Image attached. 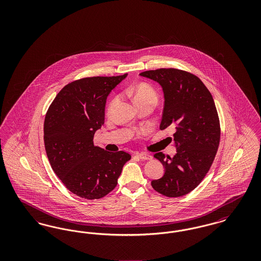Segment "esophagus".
Instances as JSON below:
<instances>
[{"label": "esophagus", "mask_w": 261, "mask_h": 261, "mask_svg": "<svg viewBox=\"0 0 261 261\" xmlns=\"http://www.w3.org/2000/svg\"><path fill=\"white\" fill-rule=\"evenodd\" d=\"M136 156L140 160H143V161H149L151 160L152 156L149 154V153H146V152H137Z\"/></svg>", "instance_id": "1"}]
</instances>
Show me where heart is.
<instances>
[{"mask_svg":"<svg viewBox=\"0 0 261 261\" xmlns=\"http://www.w3.org/2000/svg\"><path fill=\"white\" fill-rule=\"evenodd\" d=\"M126 94L133 99L136 105L141 103V102H145V101H152L155 103L159 99L158 92L147 83H139L134 87L128 88L126 90ZM115 101H116V99H113L110 102L109 108H108L109 112L112 111Z\"/></svg>","mask_w":261,"mask_h":261,"instance_id":"heart-1","label":"heart"}]
</instances>
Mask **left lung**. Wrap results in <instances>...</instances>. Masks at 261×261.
<instances>
[{"instance_id": "left-lung-1", "label": "left lung", "mask_w": 261, "mask_h": 261, "mask_svg": "<svg viewBox=\"0 0 261 261\" xmlns=\"http://www.w3.org/2000/svg\"><path fill=\"white\" fill-rule=\"evenodd\" d=\"M156 81L164 94L161 130L173 127V158L158 152L165 172L152 180V188L169 198L182 197L197 188L215 159L220 123L211 92L198 76L176 68H160L140 73Z\"/></svg>"}]
</instances>
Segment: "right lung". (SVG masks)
<instances>
[{
  "label": "right lung",
  "mask_w": 261,
  "mask_h": 261,
  "mask_svg": "<svg viewBox=\"0 0 261 261\" xmlns=\"http://www.w3.org/2000/svg\"><path fill=\"white\" fill-rule=\"evenodd\" d=\"M127 73L95 76L62 88L50 103L44 122V143L54 172L80 198L98 199L117 185L131 155L94 145L95 132L105 123L107 98Z\"/></svg>",
  "instance_id": "right-lung-1"
}]
</instances>
